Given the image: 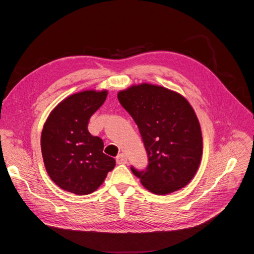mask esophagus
Instances as JSON below:
<instances>
[{
	"mask_svg": "<svg viewBox=\"0 0 254 254\" xmlns=\"http://www.w3.org/2000/svg\"><path fill=\"white\" fill-rule=\"evenodd\" d=\"M117 163L118 164H126L127 163V157L124 153H121L117 157Z\"/></svg>",
	"mask_w": 254,
	"mask_h": 254,
	"instance_id": "obj_1",
	"label": "esophagus"
}]
</instances>
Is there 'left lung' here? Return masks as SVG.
Here are the masks:
<instances>
[{"label": "left lung", "mask_w": 254, "mask_h": 254, "mask_svg": "<svg viewBox=\"0 0 254 254\" xmlns=\"http://www.w3.org/2000/svg\"><path fill=\"white\" fill-rule=\"evenodd\" d=\"M118 98L137 125L147 152L144 171L131 166L143 187L158 195L186 187L202 156L201 129L190 103L177 92L149 83L123 90Z\"/></svg>", "instance_id": "left-lung-1"}]
</instances>
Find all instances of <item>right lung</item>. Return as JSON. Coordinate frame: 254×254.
I'll list each match as a JSON object with an SVG mask.
<instances>
[{
  "label": "right lung",
  "instance_id": "add662e5",
  "mask_svg": "<svg viewBox=\"0 0 254 254\" xmlns=\"http://www.w3.org/2000/svg\"><path fill=\"white\" fill-rule=\"evenodd\" d=\"M107 95L106 90H88L68 96L55 107L43 126L45 168L51 179L70 193H93L115 166V160L103 152V140L88 130L90 118Z\"/></svg>",
  "mask_w": 254,
  "mask_h": 254
}]
</instances>
